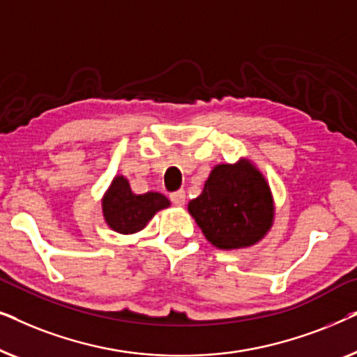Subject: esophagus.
Masks as SVG:
<instances>
[{
  "instance_id": "1",
  "label": "esophagus",
  "mask_w": 357,
  "mask_h": 357,
  "mask_svg": "<svg viewBox=\"0 0 357 357\" xmlns=\"http://www.w3.org/2000/svg\"><path fill=\"white\" fill-rule=\"evenodd\" d=\"M185 192L183 190H178V192H174L172 195H170V199H172V203L175 204V206H183L185 204Z\"/></svg>"
}]
</instances>
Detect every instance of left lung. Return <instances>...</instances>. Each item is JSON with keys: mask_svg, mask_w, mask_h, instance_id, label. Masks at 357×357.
Listing matches in <instances>:
<instances>
[{"mask_svg": "<svg viewBox=\"0 0 357 357\" xmlns=\"http://www.w3.org/2000/svg\"><path fill=\"white\" fill-rule=\"evenodd\" d=\"M188 211L214 247L234 250L253 245L270 231L273 198L255 165L241 160L216 165Z\"/></svg>", "mask_w": 357, "mask_h": 357, "instance_id": "obj_1", "label": "left lung"}]
</instances>
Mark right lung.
<instances>
[{"label":"right lung","mask_w":357,"mask_h":357,"mask_svg":"<svg viewBox=\"0 0 357 357\" xmlns=\"http://www.w3.org/2000/svg\"><path fill=\"white\" fill-rule=\"evenodd\" d=\"M170 202L164 195L148 192L135 195L125 177L114 178L102 202V211L109 226L119 234H135L146 227L159 209L169 208Z\"/></svg>","instance_id":"add662e5"}]
</instances>
